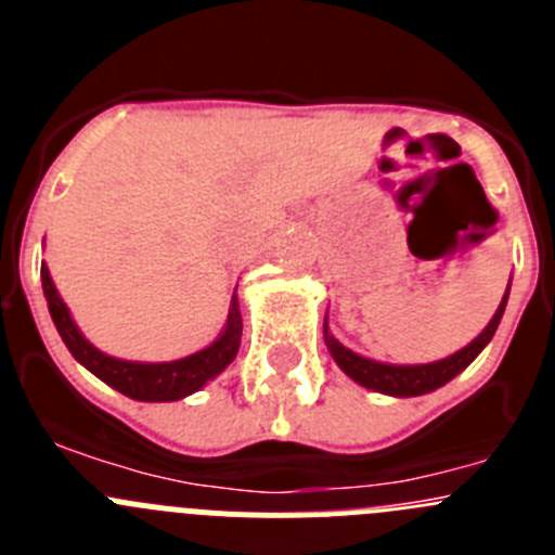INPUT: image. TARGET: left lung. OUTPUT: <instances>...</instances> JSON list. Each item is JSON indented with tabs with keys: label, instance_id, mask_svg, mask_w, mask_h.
I'll return each mask as SVG.
<instances>
[{
	"label": "left lung",
	"instance_id": "1",
	"mask_svg": "<svg viewBox=\"0 0 555 555\" xmlns=\"http://www.w3.org/2000/svg\"><path fill=\"white\" fill-rule=\"evenodd\" d=\"M508 292H512V283L506 286V294L500 300L498 311L489 320V325L480 331V336H475L467 347H461L453 356L442 358V361H430V364H384V361H372V358L358 356L350 347H345L338 338L331 336V331L325 327V345L331 350L333 361L338 364V370L345 372L347 377H352L358 386L364 389L380 391V395L391 397H420L436 391L439 386L450 384L459 372L467 370L473 364L478 352L492 341L494 331H498L500 320H503V311H506Z\"/></svg>",
	"mask_w": 555,
	"mask_h": 555
}]
</instances>
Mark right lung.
<instances>
[{"label": "right lung", "mask_w": 555, "mask_h": 555, "mask_svg": "<svg viewBox=\"0 0 555 555\" xmlns=\"http://www.w3.org/2000/svg\"><path fill=\"white\" fill-rule=\"evenodd\" d=\"M41 283L49 313H52V322H55L68 352L88 372H94L100 380H105L107 386H113L121 395L132 397V400H141V403H171V400H183V397L194 395V391L203 389L208 380H214L233 361L235 352H238V345H242V311H238V297L233 292L224 331L205 350L191 352V356L178 358V361H160V364L113 358L107 352L96 350L82 336L80 327L72 320V313H68L66 302L61 300L55 283H52V274H49L47 263L41 267Z\"/></svg>", "instance_id": "right-lung-1"}]
</instances>
